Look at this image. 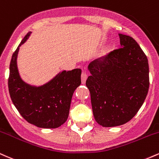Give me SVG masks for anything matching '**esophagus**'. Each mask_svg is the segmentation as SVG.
Returning <instances> with one entry per match:
<instances>
[{
    "label": "esophagus",
    "mask_w": 159,
    "mask_h": 159,
    "mask_svg": "<svg viewBox=\"0 0 159 159\" xmlns=\"http://www.w3.org/2000/svg\"><path fill=\"white\" fill-rule=\"evenodd\" d=\"M87 78V74L86 73V72H83L81 73V82L82 84H84Z\"/></svg>",
    "instance_id": "esophagus-1"
}]
</instances>
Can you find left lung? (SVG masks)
<instances>
[{"instance_id":"obj_1","label":"left lung","mask_w":159,"mask_h":159,"mask_svg":"<svg viewBox=\"0 0 159 159\" xmlns=\"http://www.w3.org/2000/svg\"><path fill=\"white\" fill-rule=\"evenodd\" d=\"M120 48L92 61L86 85L95 120L103 127L126 123L144 102L149 86V63L131 36L119 34Z\"/></svg>"}]
</instances>
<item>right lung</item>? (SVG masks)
Here are the masks:
<instances>
[{"mask_svg": "<svg viewBox=\"0 0 159 159\" xmlns=\"http://www.w3.org/2000/svg\"><path fill=\"white\" fill-rule=\"evenodd\" d=\"M31 32L27 33L13 53L10 65L9 92L12 103L29 123L44 129H55L66 121L74 91L81 83V69L59 72L48 83L36 87L25 83L19 75L17 57L19 47Z\"/></svg>", "mask_w": 159, "mask_h": 159, "instance_id": "1", "label": "right lung"}]
</instances>
